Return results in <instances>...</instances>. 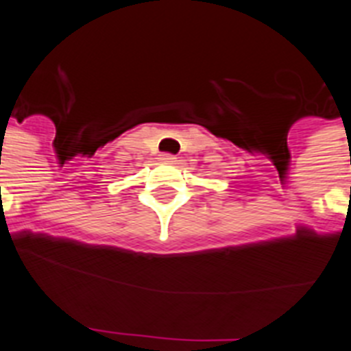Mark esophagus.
Returning a JSON list of instances; mask_svg holds the SVG:
<instances>
[{"instance_id":"1","label":"esophagus","mask_w":351,"mask_h":351,"mask_svg":"<svg viewBox=\"0 0 351 351\" xmlns=\"http://www.w3.org/2000/svg\"><path fill=\"white\" fill-rule=\"evenodd\" d=\"M161 161L162 162H173L176 161V156H172V154H162Z\"/></svg>"}]
</instances>
